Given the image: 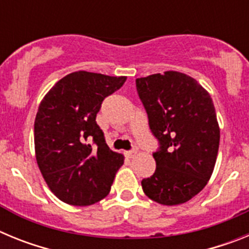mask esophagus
Instances as JSON below:
<instances>
[{
  "label": "esophagus",
  "mask_w": 249,
  "mask_h": 249,
  "mask_svg": "<svg viewBox=\"0 0 249 249\" xmlns=\"http://www.w3.org/2000/svg\"><path fill=\"white\" fill-rule=\"evenodd\" d=\"M137 153H138L137 148H133L132 151H127L124 155H126V157H128V158H135L136 156H137Z\"/></svg>",
  "instance_id": "34e87169"
}]
</instances>
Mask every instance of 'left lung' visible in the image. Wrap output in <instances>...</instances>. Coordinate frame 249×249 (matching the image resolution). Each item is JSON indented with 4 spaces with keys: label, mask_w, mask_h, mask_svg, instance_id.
<instances>
[{
    "label": "left lung",
    "mask_w": 249,
    "mask_h": 249,
    "mask_svg": "<svg viewBox=\"0 0 249 249\" xmlns=\"http://www.w3.org/2000/svg\"><path fill=\"white\" fill-rule=\"evenodd\" d=\"M136 86L160 144L153 153L156 172L142 181L144 195L164 206L184 203L206 187L218 155L212 98L195 78L177 71L141 77Z\"/></svg>",
    "instance_id": "8db88e82"
}]
</instances>
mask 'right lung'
<instances>
[{
    "mask_svg": "<svg viewBox=\"0 0 249 249\" xmlns=\"http://www.w3.org/2000/svg\"><path fill=\"white\" fill-rule=\"evenodd\" d=\"M126 80V76L72 72L39 103L35 120L37 164L51 192L65 203L91 206L111 191L124 157L107 146L96 116L102 101Z\"/></svg>",
    "mask_w": 249,
    "mask_h": 249,
    "instance_id": "add662e5",
    "label": "right lung"
}]
</instances>
